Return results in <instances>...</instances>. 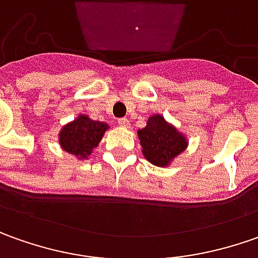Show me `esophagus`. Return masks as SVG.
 Returning a JSON list of instances; mask_svg holds the SVG:
<instances>
[{
	"label": "esophagus",
	"mask_w": 258,
	"mask_h": 258,
	"mask_svg": "<svg viewBox=\"0 0 258 258\" xmlns=\"http://www.w3.org/2000/svg\"><path fill=\"white\" fill-rule=\"evenodd\" d=\"M118 125H120V127H124V128H128L130 121L127 120V118H120V120H118Z\"/></svg>",
	"instance_id": "1"
}]
</instances>
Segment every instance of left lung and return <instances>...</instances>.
<instances>
[{
    "mask_svg": "<svg viewBox=\"0 0 258 258\" xmlns=\"http://www.w3.org/2000/svg\"><path fill=\"white\" fill-rule=\"evenodd\" d=\"M143 156L157 167H170L188 147V138L161 114L148 117L147 125L137 131Z\"/></svg>",
    "mask_w": 258,
    "mask_h": 258,
    "instance_id": "obj_1",
    "label": "left lung"
}]
</instances>
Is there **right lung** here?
Masks as SVG:
<instances>
[{
  "mask_svg": "<svg viewBox=\"0 0 258 258\" xmlns=\"http://www.w3.org/2000/svg\"><path fill=\"white\" fill-rule=\"evenodd\" d=\"M110 128L107 122L94 121L85 114H78L73 121L62 125L58 133V143L62 151L81 160H87L93 154Z\"/></svg>",
  "mask_w": 258,
  "mask_h": 258,
  "instance_id": "obj_1",
  "label": "right lung"
}]
</instances>
